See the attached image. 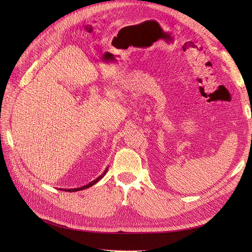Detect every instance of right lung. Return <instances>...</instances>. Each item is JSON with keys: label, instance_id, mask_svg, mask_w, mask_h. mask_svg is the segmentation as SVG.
<instances>
[{"label": "right lung", "instance_id": "obj_1", "mask_svg": "<svg viewBox=\"0 0 252 252\" xmlns=\"http://www.w3.org/2000/svg\"><path fill=\"white\" fill-rule=\"evenodd\" d=\"M107 171H108V167L104 170V172L100 175V177L96 178L94 181L90 182L89 184H87L85 186H82V187H79V188H72V189H62V188H60V190H64V191H68V192H74V191H80V190H84V189H86V188H89V187H91L93 185H94L95 183H97L100 180H102L104 178V175L106 174V172H107Z\"/></svg>", "mask_w": 252, "mask_h": 252}]
</instances>
